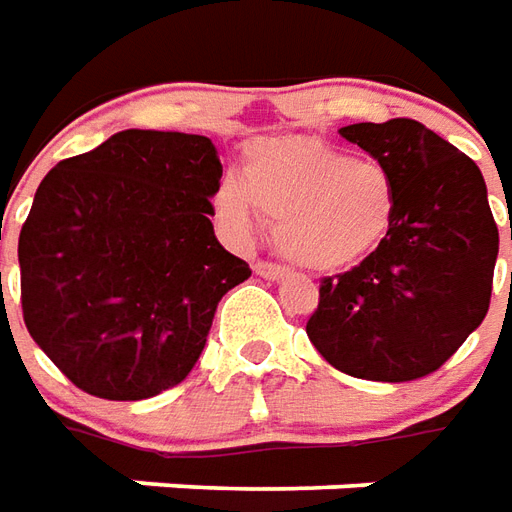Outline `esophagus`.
Here are the masks:
<instances>
[{"label":"esophagus","instance_id":"34e87169","mask_svg":"<svg viewBox=\"0 0 512 512\" xmlns=\"http://www.w3.org/2000/svg\"><path fill=\"white\" fill-rule=\"evenodd\" d=\"M253 270H256V275L267 278V281H278V278H284L286 273L281 264H273V262H256L253 264Z\"/></svg>","mask_w":512,"mask_h":512}]
</instances>
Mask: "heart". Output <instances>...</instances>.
I'll list each match as a JSON object with an SVG mask.
<instances>
[{
	"label": "heart",
	"instance_id": "b5f03b06",
	"mask_svg": "<svg viewBox=\"0 0 512 512\" xmlns=\"http://www.w3.org/2000/svg\"><path fill=\"white\" fill-rule=\"evenodd\" d=\"M215 204L239 234H250L262 215L289 262L331 273L361 262L386 239L397 217V184L375 159L292 134L250 143L242 179L220 181Z\"/></svg>",
	"mask_w": 512,
	"mask_h": 512
}]
</instances>
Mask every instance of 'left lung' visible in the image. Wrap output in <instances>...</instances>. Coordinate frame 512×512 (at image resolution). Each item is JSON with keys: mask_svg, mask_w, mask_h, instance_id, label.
<instances>
[{"mask_svg": "<svg viewBox=\"0 0 512 512\" xmlns=\"http://www.w3.org/2000/svg\"><path fill=\"white\" fill-rule=\"evenodd\" d=\"M339 132L389 168L397 217L364 262L322 278L308 339L344 375L424 378L452 358L491 306L499 228L485 179L466 154L411 118Z\"/></svg>", "mask_w": 512, "mask_h": 512, "instance_id": "1", "label": "left lung"}]
</instances>
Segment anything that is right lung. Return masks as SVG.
Here are the masks:
<instances>
[{
    "mask_svg": "<svg viewBox=\"0 0 512 512\" xmlns=\"http://www.w3.org/2000/svg\"><path fill=\"white\" fill-rule=\"evenodd\" d=\"M209 137L126 129L57 162L21 234V311L76 389L148 400L179 386L250 267L215 237Z\"/></svg>",
    "mask_w": 512,
    "mask_h": 512,
    "instance_id": "add662e5",
    "label": "right lung"
}]
</instances>
